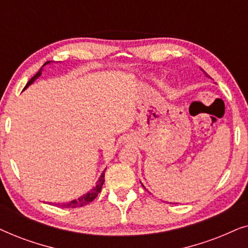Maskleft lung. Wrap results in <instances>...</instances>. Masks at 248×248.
Wrapping results in <instances>:
<instances>
[{
  "label": "left lung",
  "mask_w": 248,
  "mask_h": 248,
  "mask_svg": "<svg viewBox=\"0 0 248 248\" xmlns=\"http://www.w3.org/2000/svg\"><path fill=\"white\" fill-rule=\"evenodd\" d=\"M204 73H205V72H204ZM205 76H206V77H208V74H205ZM142 186H143V185H142ZM143 187H144V186H143Z\"/></svg>",
  "instance_id": "left-lung-1"
}]
</instances>
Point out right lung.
Wrapping results in <instances>:
<instances>
[{"label": "right lung", "instance_id": "1", "mask_svg": "<svg viewBox=\"0 0 248 248\" xmlns=\"http://www.w3.org/2000/svg\"><path fill=\"white\" fill-rule=\"evenodd\" d=\"M47 64H50V61H48V62H46L45 64H44L43 67L47 65ZM43 67L38 71V73H36L35 76H33L31 79L29 80V82L26 84L25 89L26 88H28L30 84H31L33 81H35L36 79H38V78L42 76V71H43ZM105 171H106V169L103 171V174L100 175V177L98 181L96 182V186L93 189H90L89 192L86 193V194L81 195L79 199H76V200H72V201H69V202H64V203H54V205L56 206H60V208H79V206H83V205H87L89 204L90 202H93L94 199L97 198L98 194H99V192L101 191V187H103L104 185V182H105Z\"/></svg>", "mask_w": 248, "mask_h": 248}]
</instances>
